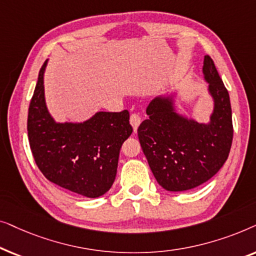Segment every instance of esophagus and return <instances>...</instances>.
<instances>
[{
  "label": "esophagus",
  "mask_w": 256,
  "mask_h": 256,
  "mask_svg": "<svg viewBox=\"0 0 256 256\" xmlns=\"http://www.w3.org/2000/svg\"><path fill=\"white\" fill-rule=\"evenodd\" d=\"M129 121H130V124L132 126V129H134V132H136L140 124H141V116H140L138 114L134 113V114L130 115V120H129Z\"/></svg>",
  "instance_id": "obj_1"
}]
</instances>
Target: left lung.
I'll use <instances>...</instances> for the list:
<instances>
[{"label":"left lung","instance_id":"obj_1","mask_svg":"<svg viewBox=\"0 0 256 256\" xmlns=\"http://www.w3.org/2000/svg\"><path fill=\"white\" fill-rule=\"evenodd\" d=\"M202 74L213 99L208 124H199L176 110L174 94L157 96L146 107L148 120L138 135L157 183L168 191H186L204 184L228 157L233 140L230 96L210 56Z\"/></svg>","mask_w":256,"mask_h":256}]
</instances>
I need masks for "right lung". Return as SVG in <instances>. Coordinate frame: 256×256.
<instances>
[{
	"label": "right lung",
	"mask_w": 256,
	"mask_h": 256,
	"mask_svg": "<svg viewBox=\"0 0 256 256\" xmlns=\"http://www.w3.org/2000/svg\"><path fill=\"white\" fill-rule=\"evenodd\" d=\"M42 66L28 114L34 162L58 186L87 198L106 194L116 176L122 143L132 132L129 112H98L84 122H56L48 113Z\"/></svg>",
	"instance_id": "obj_1"
}]
</instances>
